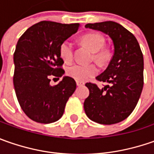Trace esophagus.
I'll list each match as a JSON object with an SVG mask.
<instances>
[{"instance_id": "obj_1", "label": "esophagus", "mask_w": 154, "mask_h": 154, "mask_svg": "<svg viewBox=\"0 0 154 154\" xmlns=\"http://www.w3.org/2000/svg\"><path fill=\"white\" fill-rule=\"evenodd\" d=\"M76 85H77L78 86H83V85H85V83H84V82H82V81L76 80Z\"/></svg>"}]
</instances>
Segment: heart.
<instances>
[{
    "instance_id": "obj_1",
    "label": "heart",
    "mask_w": 154,
    "mask_h": 154,
    "mask_svg": "<svg viewBox=\"0 0 154 154\" xmlns=\"http://www.w3.org/2000/svg\"><path fill=\"white\" fill-rule=\"evenodd\" d=\"M82 43L87 46L92 52H98L95 55V59L97 61H102L104 56L103 51L98 52L102 50L104 45V38L102 35L98 33H88L85 35L82 39ZM74 44L69 41L65 40L63 41L59 48L60 56L62 60L66 62H70L74 58ZM98 73V68L95 65H84L80 63H74L73 65L69 66L67 69V74L74 78V80L79 81H86L90 79L91 77L94 76Z\"/></svg>"
}]
</instances>
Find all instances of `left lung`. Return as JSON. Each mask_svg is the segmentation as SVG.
<instances>
[{
  "instance_id": "8db88e82",
  "label": "left lung",
  "mask_w": 154,
  "mask_h": 154,
  "mask_svg": "<svg viewBox=\"0 0 154 154\" xmlns=\"http://www.w3.org/2000/svg\"><path fill=\"white\" fill-rule=\"evenodd\" d=\"M86 28L109 35L114 55L107 68L96 79L108 85L99 88L86 83L89 96L84 102L86 116L100 124H114L126 119L139 101L143 88V55L135 37L113 21L86 24Z\"/></svg>"
}]
</instances>
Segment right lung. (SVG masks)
Listing matches in <instances>:
<instances>
[{"mask_svg":"<svg viewBox=\"0 0 154 154\" xmlns=\"http://www.w3.org/2000/svg\"><path fill=\"white\" fill-rule=\"evenodd\" d=\"M80 26L41 21L28 28L17 43L14 54L15 93L21 109L33 121H58L76 89L75 80L68 76L56 86L50 82L52 77L59 79L64 74L59 48Z\"/></svg>","mask_w":154,"mask_h":154,"instance_id":"right-lung-1","label":"right lung"}]
</instances>
